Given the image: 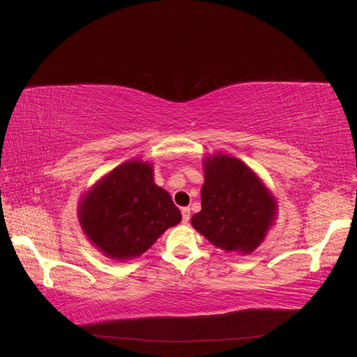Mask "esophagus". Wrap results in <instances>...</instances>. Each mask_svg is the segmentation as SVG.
Instances as JSON below:
<instances>
[{
  "label": "esophagus",
  "instance_id": "1",
  "mask_svg": "<svg viewBox=\"0 0 357 357\" xmlns=\"http://www.w3.org/2000/svg\"><path fill=\"white\" fill-rule=\"evenodd\" d=\"M181 213H182V222L183 223H187L188 220H190V207H182V210H181Z\"/></svg>",
  "mask_w": 357,
  "mask_h": 357
}]
</instances>
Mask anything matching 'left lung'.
Here are the masks:
<instances>
[{"mask_svg": "<svg viewBox=\"0 0 357 357\" xmlns=\"http://www.w3.org/2000/svg\"><path fill=\"white\" fill-rule=\"evenodd\" d=\"M202 210L192 227L225 252L253 253L276 216L275 197L245 163L216 154L203 162Z\"/></svg>", "mask_w": 357, "mask_h": 357, "instance_id": "obj_1", "label": "left lung"}]
</instances>
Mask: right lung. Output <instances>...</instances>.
I'll use <instances>...</instances> for the list:
<instances>
[{
    "label": "right lung",
    "instance_id": "right-lung-1",
    "mask_svg": "<svg viewBox=\"0 0 357 357\" xmlns=\"http://www.w3.org/2000/svg\"><path fill=\"white\" fill-rule=\"evenodd\" d=\"M153 176L149 162H126L100 179L79 203L84 232L109 259L141 256L181 222L179 208Z\"/></svg>",
    "mask_w": 357,
    "mask_h": 357
}]
</instances>
